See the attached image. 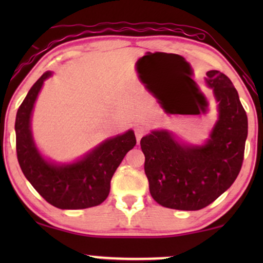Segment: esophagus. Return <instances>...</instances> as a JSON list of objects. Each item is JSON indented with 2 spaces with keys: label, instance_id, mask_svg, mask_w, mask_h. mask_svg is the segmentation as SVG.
Masks as SVG:
<instances>
[{
  "label": "esophagus",
  "instance_id": "esophagus-1",
  "mask_svg": "<svg viewBox=\"0 0 263 263\" xmlns=\"http://www.w3.org/2000/svg\"><path fill=\"white\" fill-rule=\"evenodd\" d=\"M146 133H147V129L143 127V125H138V127L135 128V136H136V140H138V142L141 140V138L146 134Z\"/></svg>",
  "mask_w": 263,
  "mask_h": 263
}]
</instances>
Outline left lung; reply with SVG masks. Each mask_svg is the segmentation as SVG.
Returning a JSON list of instances; mask_svg holds the SVG:
<instances>
[{
  "instance_id": "obj_1",
  "label": "left lung",
  "mask_w": 263,
  "mask_h": 263,
  "mask_svg": "<svg viewBox=\"0 0 263 263\" xmlns=\"http://www.w3.org/2000/svg\"><path fill=\"white\" fill-rule=\"evenodd\" d=\"M219 118L202 146L178 142L167 130H154L140 141L149 193L161 206L181 211L207 207L236 181L243 164L248 117L230 79L207 71Z\"/></svg>"
}]
</instances>
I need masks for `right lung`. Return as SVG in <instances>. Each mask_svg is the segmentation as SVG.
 Segmentation results:
<instances>
[{"label":"right lung","instance_id":"add662e5","mask_svg":"<svg viewBox=\"0 0 263 263\" xmlns=\"http://www.w3.org/2000/svg\"><path fill=\"white\" fill-rule=\"evenodd\" d=\"M51 73L35 81L16 112V156L25 177L41 196L61 210H84L98 206L110 193L111 178L128 151L136 145L135 134L128 130L107 139L71 164L45 160L34 145L31 116L43 84Z\"/></svg>","mask_w":263,"mask_h":263}]
</instances>
